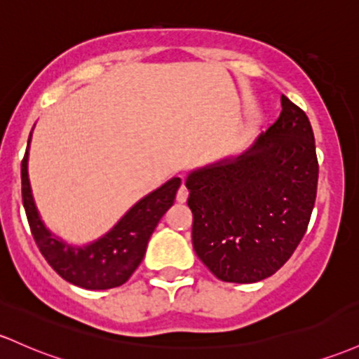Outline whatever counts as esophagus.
<instances>
[{
	"label": "esophagus",
	"mask_w": 359,
	"mask_h": 359,
	"mask_svg": "<svg viewBox=\"0 0 359 359\" xmlns=\"http://www.w3.org/2000/svg\"><path fill=\"white\" fill-rule=\"evenodd\" d=\"M187 198H189V189L186 187V184H184V180H182L179 191H177V201H179V203H186Z\"/></svg>",
	"instance_id": "obj_1"
}]
</instances>
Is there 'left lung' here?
Returning <instances> with one entry per match:
<instances>
[{
  "instance_id": "obj_1",
  "label": "left lung",
  "mask_w": 359,
  "mask_h": 359,
  "mask_svg": "<svg viewBox=\"0 0 359 359\" xmlns=\"http://www.w3.org/2000/svg\"><path fill=\"white\" fill-rule=\"evenodd\" d=\"M281 114L249 151L189 173L192 247L226 283H257L302 242L317 198L309 117L281 95Z\"/></svg>"
}]
</instances>
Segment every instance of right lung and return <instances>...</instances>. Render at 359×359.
I'll list each match as a JSON object with an SVG mask.
<instances>
[{"label":"right lung","instance_id":"right-lung-1","mask_svg":"<svg viewBox=\"0 0 359 359\" xmlns=\"http://www.w3.org/2000/svg\"><path fill=\"white\" fill-rule=\"evenodd\" d=\"M32 135V133H30ZM30 143V140H29ZM27 147L22 160V199L39 250L62 279L85 290H109L124 285L147 252L153 230L175 201L180 179L168 180L133 208L110 233L85 249H73L49 233L35 210L27 173Z\"/></svg>","mask_w":359,"mask_h":359}]
</instances>
